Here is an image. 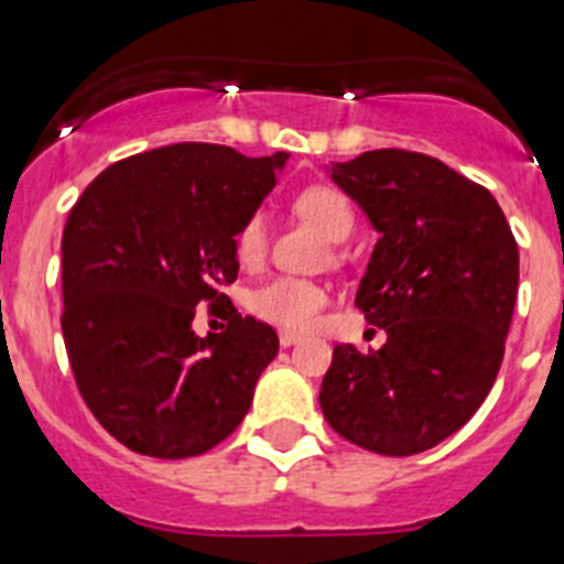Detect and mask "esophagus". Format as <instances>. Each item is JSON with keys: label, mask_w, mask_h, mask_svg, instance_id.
<instances>
[{"label": "esophagus", "mask_w": 564, "mask_h": 564, "mask_svg": "<svg viewBox=\"0 0 564 564\" xmlns=\"http://www.w3.org/2000/svg\"><path fill=\"white\" fill-rule=\"evenodd\" d=\"M278 340H281L283 349H289V346H295V343L301 340V335H295V332H281V335H278Z\"/></svg>", "instance_id": "1"}]
</instances>
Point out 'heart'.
<instances>
[{"mask_svg": "<svg viewBox=\"0 0 564 564\" xmlns=\"http://www.w3.org/2000/svg\"><path fill=\"white\" fill-rule=\"evenodd\" d=\"M292 209L301 215L303 221H310L312 227L321 229L329 241H346L355 229V209H351L349 198L332 187H310L297 193L292 200ZM269 247V221L261 209L249 213L241 221V227L235 229L232 249L238 263L247 269H254L263 261ZM329 295L326 289L306 278H272V281L261 283L252 289L247 297V306L267 323H275L281 329L303 332L315 326L321 317L323 306H326Z\"/></svg>", "mask_w": 564, "mask_h": 564, "instance_id": "b5f03b06", "label": "heart"}]
</instances>
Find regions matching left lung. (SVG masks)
I'll list each match as a JSON object with an SVG mask.
<instances>
[{
  "label": "left lung",
  "instance_id": "obj_1",
  "mask_svg": "<svg viewBox=\"0 0 564 564\" xmlns=\"http://www.w3.org/2000/svg\"><path fill=\"white\" fill-rule=\"evenodd\" d=\"M332 178L380 232L355 306L386 343L369 355L335 346L323 417L366 452L411 457L452 437L488 398L519 249L497 198L440 159L371 150L332 166Z\"/></svg>",
  "mask_w": 564,
  "mask_h": 564
}]
</instances>
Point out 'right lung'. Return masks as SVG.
Returning <instances> with one entry per match:
<instances>
[{
	"mask_svg": "<svg viewBox=\"0 0 564 564\" xmlns=\"http://www.w3.org/2000/svg\"><path fill=\"white\" fill-rule=\"evenodd\" d=\"M286 159L184 141L116 161L73 204L62 232L67 360L93 417L130 452L198 457L247 417L278 335L221 289L238 278L235 229ZM200 302L227 330L194 335Z\"/></svg>",
	"mask_w": 564,
	"mask_h": 564,
	"instance_id": "right-lung-1",
	"label": "right lung"
}]
</instances>
